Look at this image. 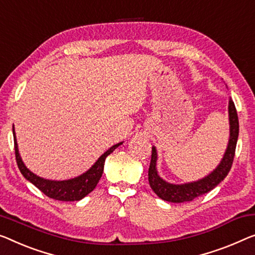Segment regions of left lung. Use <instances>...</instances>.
Returning a JSON list of instances; mask_svg holds the SVG:
<instances>
[{
    "label": "left lung",
    "instance_id": "8db88e82",
    "mask_svg": "<svg viewBox=\"0 0 255 255\" xmlns=\"http://www.w3.org/2000/svg\"><path fill=\"white\" fill-rule=\"evenodd\" d=\"M229 125H230V136L228 142L227 150L223 155L222 160L218 167L213 170L211 174L205 176L201 180L190 182L183 184H173L168 183L158 175L157 172V150L152 147L151 162L149 167V183L151 189L153 190L155 195L162 200L170 201V203H184V201H191L197 197L210 192L214 189L220 182L225 180L229 170L233 166L235 151H236V144L239 132V123L236 108L233 100H229Z\"/></svg>",
    "mask_w": 255,
    "mask_h": 255
}]
</instances>
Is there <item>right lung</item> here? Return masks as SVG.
Instances as JSON below:
<instances>
[{
    "mask_svg": "<svg viewBox=\"0 0 255 255\" xmlns=\"http://www.w3.org/2000/svg\"><path fill=\"white\" fill-rule=\"evenodd\" d=\"M12 132L14 140V154H16L17 165L19 170H20V173L24 175L26 180L35 185L37 189L41 190V191H42L45 196H48L49 198L62 201L81 200L82 198H85L88 193L93 191V190L96 188L100 178L102 177V174H103L104 162L106 157H108L110 153H112L118 146L123 144V142H120L116 144V145L110 147L108 151L104 152V153L98 158V160L95 162L86 173L81 174L80 176L70 178V180L65 181H51L37 176L36 174L30 172L27 167L25 166V164L21 160L20 154H19L14 127H12Z\"/></svg>",
    "mask_w": 255,
    "mask_h": 255,
    "instance_id": "1",
    "label": "right lung"
}]
</instances>
